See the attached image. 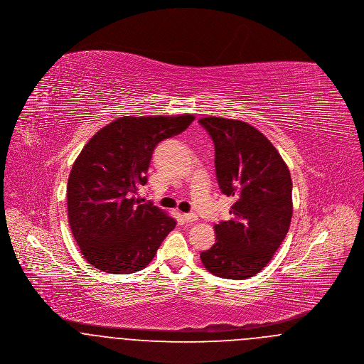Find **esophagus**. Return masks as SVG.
<instances>
[{"label":"esophagus","mask_w":364,"mask_h":364,"mask_svg":"<svg viewBox=\"0 0 364 364\" xmlns=\"http://www.w3.org/2000/svg\"><path fill=\"white\" fill-rule=\"evenodd\" d=\"M183 218L187 221V223H195L198 220V215L195 213H187V214H183Z\"/></svg>","instance_id":"obj_1"}]
</instances>
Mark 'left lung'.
Listing matches in <instances>:
<instances>
[{"instance_id":"1","label":"left lung","mask_w":364,"mask_h":364,"mask_svg":"<svg viewBox=\"0 0 364 364\" xmlns=\"http://www.w3.org/2000/svg\"><path fill=\"white\" fill-rule=\"evenodd\" d=\"M215 147L220 188L233 196L230 220L214 225L215 242L200 254L217 277H254L284 242L294 213L288 165L273 143L240 120L199 119Z\"/></svg>"}]
</instances>
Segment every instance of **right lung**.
<instances>
[{
  "mask_svg": "<svg viewBox=\"0 0 364 364\" xmlns=\"http://www.w3.org/2000/svg\"><path fill=\"white\" fill-rule=\"evenodd\" d=\"M192 114L124 116L101 128L75 159L67 186L70 230L87 262L112 274H131L156 257L176 220L140 205L139 186L156 144L187 129Z\"/></svg>",
  "mask_w": 364,
  "mask_h": 364,
  "instance_id": "obj_1",
  "label": "right lung"
}]
</instances>
